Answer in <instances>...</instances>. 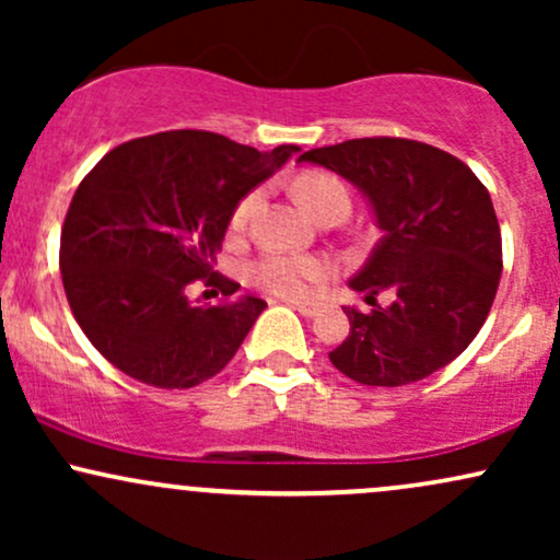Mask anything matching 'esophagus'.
I'll return each instance as SVG.
<instances>
[{
    "label": "esophagus",
    "instance_id": "1",
    "mask_svg": "<svg viewBox=\"0 0 560 560\" xmlns=\"http://www.w3.org/2000/svg\"><path fill=\"white\" fill-rule=\"evenodd\" d=\"M289 305L294 307V311L300 313V316H305V318H313L318 313V302H313V300H289Z\"/></svg>",
    "mask_w": 560,
    "mask_h": 560
}]
</instances>
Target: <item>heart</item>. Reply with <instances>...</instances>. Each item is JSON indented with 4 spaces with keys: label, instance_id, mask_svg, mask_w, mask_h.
I'll use <instances>...</instances> for the list:
<instances>
[{
    "label": "heart",
    "instance_id": "b5f03b06",
    "mask_svg": "<svg viewBox=\"0 0 560 560\" xmlns=\"http://www.w3.org/2000/svg\"><path fill=\"white\" fill-rule=\"evenodd\" d=\"M302 208L313 218L326 213H350V191L331 173H305L294 182ZM262 191L255 189L236 205L234 215H231V229H244L255 210L260 208ZM329 273V262L316 258V255H300V253H271L266 258L249 266V279L255 281L266 292L281 294V298H298L307 289L311 281L324 279Z\"/></svg>",
    "mask_w": 560,
    "mask_h": 560
}]
</instances>
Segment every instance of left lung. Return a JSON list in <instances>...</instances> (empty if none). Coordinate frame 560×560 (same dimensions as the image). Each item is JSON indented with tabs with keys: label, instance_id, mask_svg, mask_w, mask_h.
<instances>
[{
	"label": "left lung",
	"instance_id": "obj_1",
	"mask_svg": "<svg viewBox=\"0 0 560 560\" xmlns=\"http://www.w3.org/2000/svg\"><path fill=\"white\" fill-rule=\"evenodd\" d=\"M350 182L382 240L350 279L369 313L345 307L350 334L334 369L365 387H402L445 369L490 313L503 244L490 191L458 158L413 139H350L300 155ZM392 291L389 306L375 294Z\"/></svg>",
	"mask_w": 560,
	"mask_h": 560
}]
</instances>
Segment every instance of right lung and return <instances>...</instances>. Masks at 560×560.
Segmentation results:
<instances>
[{
	"mask_svg": "<svg viewBox=\"0 0 560 560\" xmlns=\"http://www.w3.org/2000/svg\"><path fill=\"white\" fill-rule=\"evenodd\" d=\"M298 144L271 152L210 131H163L107 152L83 178L60 236L70 311L96 350L137 382L189 389L236 355L266 300L213 273L236 205ZM208 278L218 306L185 289Z\"/></svg>",
	"mask_w": 560,
	"mask_h": 560,
	"instance_id": "right-lung-1",
	"label": "right lung"
}]
</instances>
